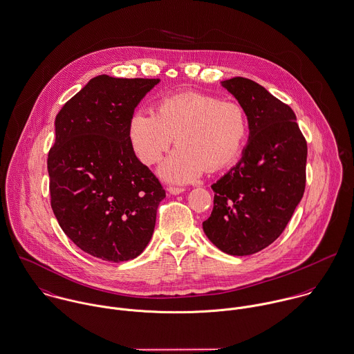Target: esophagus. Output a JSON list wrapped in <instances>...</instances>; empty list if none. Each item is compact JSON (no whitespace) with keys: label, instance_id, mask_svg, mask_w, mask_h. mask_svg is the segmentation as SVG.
I'll return each instance as SVG.
<instances>
[{"label":"esophagus","instance_id":"esophagus-1","mask_svg":"<svg viewBox=\"0 0 354 354\" xmlns=\"http://www.w3.org/2000/svg\"><path fill=\"white\" fill-rule=\"evenodd\" d=\"M167 192H168V194H172V196H178V194L183 193V192H185V189H183V187H175V186H169V187H167Z\"/></svg>","mask_w":354,"mask_h":354}]
</instances>
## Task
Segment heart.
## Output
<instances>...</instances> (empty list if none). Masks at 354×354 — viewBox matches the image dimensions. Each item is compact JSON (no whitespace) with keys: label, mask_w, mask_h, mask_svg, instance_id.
Wrapping results in <instances>:
<instances>
[{"label":"heart","mask_w":354,"mask_h":354,"mask_svg":"<svg viewBox=\"0 0 354 354\" xmlns=\"http://www.w3.org/2000/svg\"><path fill=\"white\" fill-rule=\"evenodd\" d=\"M248 133V113L239 102L201 91L165 95L154 113L138 109L129 122L133 150L145 165L157 164L174 141L179 145L158 168L172 183H189L208 167L217 171L232 164Z\"/></svg>","instance_id":"heart-1"}]
</instances>
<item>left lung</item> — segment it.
Segmentation results:
<instances>
[{"instance_id": "left-lung-1", "label": "left lung", "mask_w": 354, "mask_h": 354, "mask_svg": "<svg viewBox=\"0 0 354 354\" xmlns=\"http://www.w3.org/2000/svg\"><path fill=\"white\" fill-rule=\"evenodd\" d=\"M221 86L245 108L249 140L236 165L213 183L203 228L221 252L249 256L282 234L299 204L308 147L292 109L261 84L236 76Z\"/></svg>"}]
</instances>
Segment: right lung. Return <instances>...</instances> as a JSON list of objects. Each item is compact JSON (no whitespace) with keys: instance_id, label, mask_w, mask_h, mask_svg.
<instances>
[{"instance_id":"right-lung-1","label":"right lung","mask_w":354,"mask_h":354,"mask_svg":"<svg viewBox=\"0 0 354 354\" xmlns=\"http://www.w3.org/2000/svg\"><path fill=\"white\" fill-rule=\"evenodd\" d=\"M158 82L95 76L56 116L48 156L52 209L72 242L104 261L141 254L165 198L129 138L134 109Z\"/></svg>"}]
</instances>
